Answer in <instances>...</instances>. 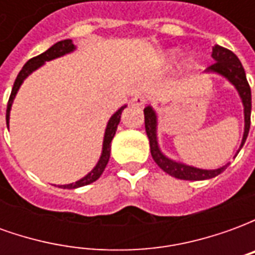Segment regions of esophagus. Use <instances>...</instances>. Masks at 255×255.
Masks as SVG:
<instances>
[{
	"label": "esophagus",
	"instance_id": "esophagus-1",
	"mask_svg": "<svg viewBox=\"0 0 255 255\" xmlns=\"http://www.w3.org/2000/svg\"><path fill=\"white\" fill-rule=\"evenodd\" d=\"M146 102H147V98L142 94H136L132 100H131V104L135 106H143Z\"/></svg>",
	"mask_w": 255,
	"mask_h": 255
}]
</instances>
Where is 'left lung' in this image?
Listing matches in <instances>:
<instances>
[{
    "mask_svg": "<svg viewBox=\"0 0 255 255\" xmlns=\"http://www.w3.org/2000/svg\"><path fill=\"white\" fill-rule=\"evenodd\" d=\"M212 57L216 61L212 64L210 67L205 69V72L208 73H216L225 78L230 82L238 91V94L241 97L242 104H243V113H245V132H243V138H242V143L239 150L236 151V154L241 151L243 144L246 142L247 135H249V129H250V116H252V90L247 82L246 72L245 68L239 61V58L236 57L235 53H232L228 49L223 46L216 45L212 52ZM144 113V128H146V133L150 142V153L155 164L160 166L161 169L166 172L168 175L176 177V179H182V180H206V179H212L220 175L221 172L225 171V168L230 165L221 166L217 169H201V168H195V166L183 164L179 161L171 160L169 157H166L160 149L158 144V139H157V113L151 108V106H146L143 109Z\"/></svg>",
    "mask_w": 255,
    "mask_h": 255,
    "instance_id": "left-lung-1",
    "label": "left lung"
}]
</instances>
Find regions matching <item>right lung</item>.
<instances>
[{"mask_svg":"<svg viewBox=\"0 0 255 255\" xmlns=\"http://www.w3.org/2000/svg\"><path fill=\"white\" fill-rule=\"evenodd\" d=\"M76 49V46L73 45L72 39H64V41H60L57 43H54L52 47H49L46 52L42 53L39 56H36V57L31 58L28 60L27 63L24 64V67L21 68V71L17 75V78L14 80L13 84V89H12V93H10V97H9L8 101V108H6V126L9 128V116H10V109H12V104H13V100L16 94H17V91H19L20 86L23 84L24 82V79H27L28 75L36 71L38 68L42 67L43 64L46 63V61H52L54 58L58 57H63L68 53H72L73 50ZM127 108V105L122 106L119 111L113 115V116L109 119V122L106 124V129H105V135H104V143H102V153H101V157L98 162H97V165L91 169V171L86 175L84 177H82L80 180L75 183H69V184H64V186H60L61 188H78V187H83V186H87L90 183H94L98 177L102 175V172L105 171V166L108 164V161H109V157H111V143H112V139L115 136V133H116L117 126H119V123H120V117H122V112L124 111Z\"/></svg>","mask_w":255,"mask_h":255,"instance_id":"obj_1","label":"right lung"}]
</instances>
